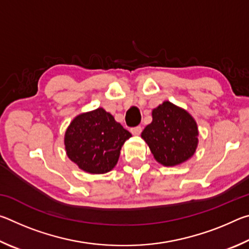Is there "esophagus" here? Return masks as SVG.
<instances>
[{
	"instance_id": "34e87169",
	"label": "esophagus",
	"mask_w": 249,
	"mask_h": 249,
	"mask_svg": "<svg viewBox=\"0 0 249 249\" xmlns=\"http://www.w3.org/2000/svg\"><path fill=\"white\" fill-rule=\"evenodd\" d=\"M142 126H136V127H133L132 129H130V132H132L133 135H140L142 133Z\"/></svg>"
}]
</instances>
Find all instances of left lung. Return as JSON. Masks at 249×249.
<instances>
[{"label": "left lung", "instance_id": "obj_1", "mask_svg": "<svg viewBox=\"0 0 249 249\" xmlns=\"http://www.w3.org/2000/svg\"><path fill=\"white\" fill-rule=\"evenodd\" d=\"M153 122L142 133L151 154L159 163L172 167L191 158L197 147V125L195 119L169 101L153 109Z\"/></svg>", "mask_w": 249, "mask_h": 249}]
</instances>
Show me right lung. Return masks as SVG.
<instances>
[{"label":"right lung","instance_id":"1","mask_svg":"<svg viewBox=\"0 0 249 249\" xmlns=\"http://www.w3.org/2000/svg\"><path fill=\"white\" fill-rule=\"evenodd\" d=\"M132 137L104 108L74 117L65 134L67 156L89 174H107L115 167L122 146Z\"/></svg>","mask_w":249,"mask_h":249}]
</instances>
